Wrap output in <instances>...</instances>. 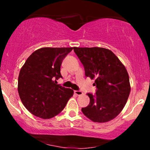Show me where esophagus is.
Here are the masks:
<instances>
[{
	"instance_id": "34e87169",
	"label": "esophagus",
	"mask_w": 150,
	"mask_h": 150,
	"mask_svg": "<svg viewBox=\"0 0 150 150\" xmlns=\"http://www.w3.org/2000/svg\"><path fill=\"white\" fill-rule=\"evenodd\" d=\"M74 92H75V94L77 96H81L83 94V92H82L81 90H75L74 91Z\"/></svg>"
}]
</instances>
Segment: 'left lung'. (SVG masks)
I'll list each match as a JSON object with an SVG mask.
<instances>
[{
    "mask_svg": "<svg viewBox=\"0 0 150 150\" xmlns=\"http://www.w3.org/2000/svg\"><path fill=\"white\" fill-rule=\"evenodd\" d=\"M85 68L86 77L94 79L95 94L87 93L89 104L82 108L94 122L113 119L124 108L130 92L128 72L118 57L104 48H73Z\"/></svg>",
    "mask_w": 150,
    "mask_h": 150,
    "instance_id": "left-lung-1",
    "label": "left lung"
}]
</instances>
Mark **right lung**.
I'll return each mask as SVG.
<instances>
[{
  "instance_id": "obj_1",
  "label": "right lung",
  "mask_w": 150,
  "mask_h": 150,
  "mask_svg": "<svg viewBox=\"0 0 150 150\" xmlns=\"http://www.w3.org/2000/svg\"><path fill=\"white\" fill-rule=\"evenodd\" d=\"M73 48H42L25 61L18 77L22 104L34 116L49 119L60 113L73 95V90L58 85L61 65Z\"/></svg>"
}]
</instances>
